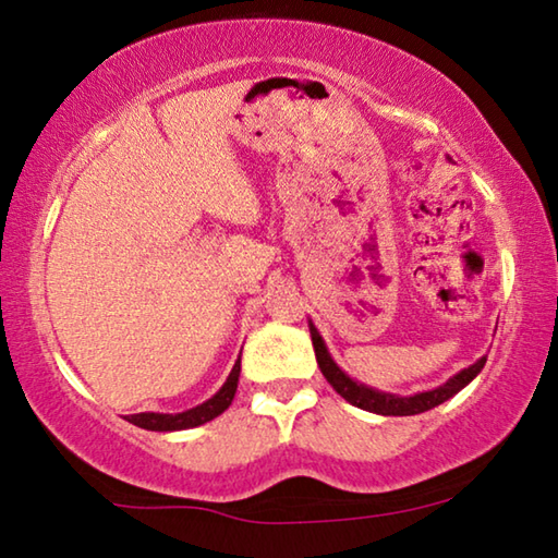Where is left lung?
Segmentation results:
<instances>
[{"label": "left lung", "instance_id": "obj_1", "mask_svg": "<svg viewBox=\"0 0 558 558\" xmlns=\"http://www.w3.org/2000/svg\"><path fill=\"white\" fill-rule=\"evenodd\" d=\"M307 327H310V337H313L319 369H323L325 379L332 384V389L342 396L344 401L356 405V409H364L379 415H415V413L436 409V405L446 403L458 391L465 389V386L475 379L480 372H483V366L487 362V356H480L475 364H470L468 369H460L456 376H450L446 384L436 386V389L418 391L413 396H399L391 391H379L374 389V386H366L362 381L352 379V376H349L342 366L335 362L332 354H329L325 339L319 335V329L315 327L313 319H307Z\"/></svg>", "mask_w": 558, "mask_h": 558}]
</instances>
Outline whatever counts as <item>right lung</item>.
I'll return each mask as SVG.
<instances>
[{"instance_id":"obj_1","label":"right lung","mask_w":558,"mask_h":558,"mask_svg":"<svg viewBox=\"0 0 558 558\" xmlns=\"http://www.w3.org/2000/svg\"><path fill=\"white\" fill-rule=\"evenodd\" d=\"M239 376H241V354H239V359H235L231 374L226 376L223 386L211 396V399H206L204 403L194 405V409H186L182 413L145 411V413L128 415V421L132 423V426L145 428V430H157V433H172V430H186V428L204 426V423L214 421L216 415H221L226 409H229L233 396H235V389H239Z\"/></svg>"}]
</instances>
